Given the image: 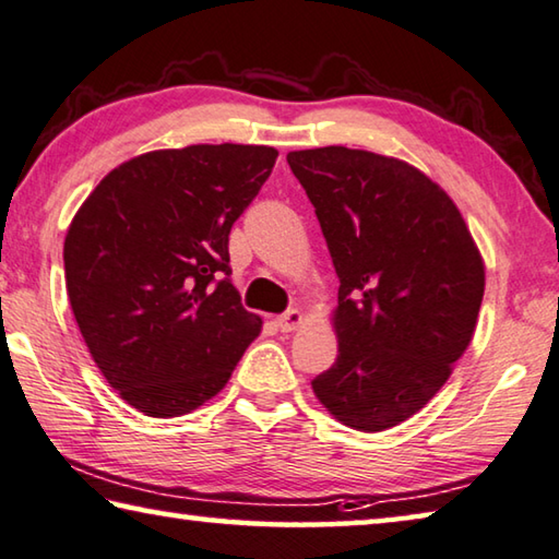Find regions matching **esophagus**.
<instances>
[{"instance_id": "esophagus-1", "label": "esophagus", "mask_w": 559, "mask_h": 559, "mask_svg": "<svg viewBox=\"0 0 559 559\" xmlns=\"http://www.w3.org/2000/svg\"><path fill=\"white\" fill-rule=\"evenodd\" d=\"M301 319H305V317H301L299 309H289L282 317H277V326H280L282 334H292V331L301 326Z\"/></svg>"}]
</instances>
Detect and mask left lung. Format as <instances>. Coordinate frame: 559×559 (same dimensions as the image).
I'll return each mask as SVG.
<instances>
[{"label": "left lung", "instance_id": "obj_1", "mask_svg": "<svg viewBox=\"0 0 559 559\" xmlns=\"http://www.w3.org/2000/svg\"><path fill=\"white\" fill-rule=\"evenodd\" d=\"M338 274V358L311 380L338 423L383 432L419 413L472 344L486 272L442 186L348 146L287 154Z\"/></svg>", "mask_w": 559, "mask_h": 559}]
</instances>
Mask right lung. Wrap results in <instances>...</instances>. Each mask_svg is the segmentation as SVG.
<instances>
[{"label":"right lung","instance_id":"obj_1","mask_svg":"<svg viewBox=\"0 0 559 559\" xmlns=\"http://www.w3.org/2000/svg\"><path fill=\"white\" fill-rule=\"evenodd\" d=\"M274 159V146L228 142L146 152L73 215L63 242L73 317L107 383L146 417L218 395L260 334L228 280V235Z\"/></svg>","mask_w":559,"mask_h":559}]
</instances>
